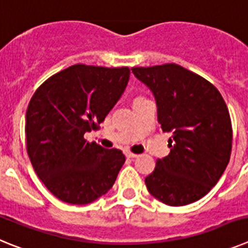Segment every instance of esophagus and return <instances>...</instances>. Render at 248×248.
<instances>
[{
	"label": "esophagus",
	"mask_w": 248,
	"mask_h": 248,
	"mask_svg": "<svg viewBox=\"0 0 248 248\" xmlns=\"http://www.w3.org/2000/svg\"><path fill=\"white\" fill-rule=\"evenodd\" d=\"M125 156L130 157V159H134V157L138 156V154H134V153H131V151H126Z\"/></svg>",
	"instance_id": "34e87169"
}]
</instances>
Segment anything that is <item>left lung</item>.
I'll return each mask as SVG.
<instances>
[{
  "label": "left lung",
  "mask_w": 248,
  "mask_h": 248,
  "mask_svg": "<svg viewBox=\"0 0 248 248\" xmlns=\"http://www.w3.org/2000/svg\"><path fill=\"white\" fill-rule=\"evenodd\" d=\"M131 71L154 93L161 129L171 133L170 153L145 177L149 192L170 206L200 200L220 180L231 156L226 103L212 83L175 63Z\"/></svg>",
  "instance_id": "obj_1"
}]
</instances>
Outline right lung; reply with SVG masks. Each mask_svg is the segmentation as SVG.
I'll return each instance as SVG.
<instances>
[{"label":"right lung","instance_id":"add662e5","mask_svg":"<svg viewBox=\"0 0 248 248\" xmlns=\"http://www.w3.org/2000/svg\"><path fill=\"white\" fill-rule=\"evenodd\" d=\"M128 67L74 64L49 77L26 113V149L34 171L52 194L87 205L107 194L125 156L84 138L97 130L128 84Z\"/></svg>","mask_w":248,"mask_h":248}]
</instances>
